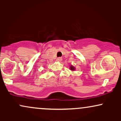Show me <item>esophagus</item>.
Masks as SVG:
<instances>
[{"label": "esophagus", "mask_w": 121, "mask_h": 121, "mask_svg": "<svg viewBox=\"0 0 121 121\" xmlns=\"http://www.w3.org/2000/svg\"><path fill=\"white\" fill-rule=\"evenodd\" d=\"M62 60V59L61 57H58L57 59V61H61Z\"/></svg>", "instance_id": "34e87169"}]
</instances>
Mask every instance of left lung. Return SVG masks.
<instances>
[{
  "instance_id": "obj_1",
  "label": "left lung",
  "mask_w": 121,
  "mask_h": 121,
  "mask_svg": "<svg viewBox=\"0 0 121 121\" xmlns=\"http://www.w3.org/2000/svg\"><path fill=\"white\" fill-rule=\"evenodd\" d=\"M70 69L71 70H72V71H74V70H75V68L74 67V66H73L72 65H71V66H70Z\"/></svg>"
}]
</instances>
